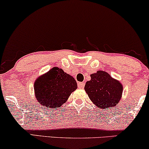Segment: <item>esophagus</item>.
<instances>
[{
  "mask_svg": "<svg viewBox=\"0 0 149 149\" xmlns=\"http://www.w3.org/2000/svg\"><path fill=\"white\" fill-rule=\"evenodd\" d=\"M85 83H78V87L80 89L84 88Z\"/></svg>",
  "mask_w": 149,
  "mask_h": 149,
  "instance_id": "obj_1",
  "label": "esophagus"
}]
</instances>
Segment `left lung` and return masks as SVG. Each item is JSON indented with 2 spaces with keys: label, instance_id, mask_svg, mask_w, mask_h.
<instances>
[{
  "label": "left lung",
  "instance_id": "8db88e82",
  "mask_svg": "<svg viewBox=\"0 0 149 149\" xmlns=\"http://www.w3.org/2000/svg\"><path fill=\"white\" fill-rule=\"evenodd\" d=\"M90 76V81L86 83L84 89L91 101L103 111L116 107L123 94L121 82L102 70H97Z\"/></svg>",
  "mask_w": 149,
  "mask_h": 149
}]
</instances>
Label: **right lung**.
<instances>
[{
	"instance_id": "right-lung-1",
	"label": "right lung",
	"mask_w": 149,
	"mask_h": 149,
	"mask_svg": "<svg viewBox=\"0 0 149 149\" xmlns=\"http://www.w3.org/2000/svg\"><path fill=\"white\" fill-rule=\"evenodd\" d=\"M77 89V83L73 77L58 67H54L38 77L34 84L38 102L51 109H57L66 103Z\"/></svg>"
}]
</instances>
